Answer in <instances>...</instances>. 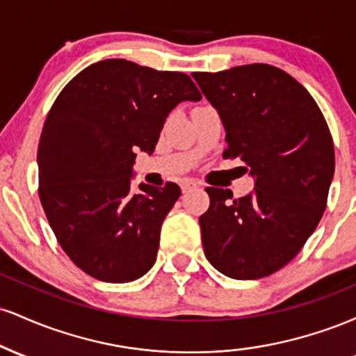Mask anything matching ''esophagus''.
I'll use <instances>...</instances> for the list:
<instances>
[{
    "label": "esophagus",
    "instance_id": "34e87169",
    "mask_svg": "<svg viewBox=\"0 0 356 356\" xmlns=\"http://www.w3.org/2000/svg\"><path fill=\"white\" fill-rule=\"evenodd\" d=\"M195 187H199L197 184L195 182H192V181H186L182 184V192H189V191H192V189H195Z\"/></svg>",
    "mask_w": 356,
    "mask_h": 356
}]
</instances>
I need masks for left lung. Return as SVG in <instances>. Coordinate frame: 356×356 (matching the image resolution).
Here are the masks:
<instances>
[{"label":"left lung","mask_w":356,"mask_h":356,"mask_svg":"<svg viewBox=\"0 0 356 356\" xmlns=\"http://www.w3.org/2000/svg\"><path fill=\"white\" fill-rule=\"evenodd\" d=\"M226 130L224 159L243 161L254 191L207 187L204 254L222 275L259 280L295 257L320 222L334 172L333 138L300 81L266 63L192 73Z\"/></svg>","instance_id":"obj_1"}]
</instances>
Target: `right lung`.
Segmentation results:
<instances>
[{"label": "right lung", "mask_w": 356, "mask_h": 356, "mask_svg": "<svg viewBox=\"0 0 356 356\" xmlns=\"http://www.w3.org/2000/svg\"><path fill=\"white\" fill-rule=\"evenodd\" d=\"M201 100L186 73L127 60L81 70L56 97L38 145L40 201L60 246L95 280L129 283L157 257L177 184L130 191L137 150L152 154L167 115Z\"/></svg>", "instance_id": "right-lung-1"}]
</instances>
